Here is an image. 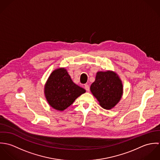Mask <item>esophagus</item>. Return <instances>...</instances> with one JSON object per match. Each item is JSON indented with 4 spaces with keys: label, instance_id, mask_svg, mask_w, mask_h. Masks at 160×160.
Wrapping results in <instances>:
<instances>
[{
    "label": "esophagus",
    "instance_id": "34e87169",
    "mask_svg": "<svg viewBox=\"0 0 160 160\" xmlns=\"http://www.w3.org/2000/svg\"><path fill=\"white\" fill-rule=\"evenodd\" d=\"M84 88L88 92L89 91V90H90V88H89V86L88 84H86L85 86H84Z\"/></svg>",
    "mask_w": 160,
    "mask_h": 160
}]
</instances>
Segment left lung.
Returning <instances> with one entry per match:
<instances>
[{"label": "left lung", "mask_w": 160, "mask_h": 160, "mask_svg": "<svg viewBox=\"0 0 160 160\" xmlns=\"http://www.w3.org/2000/svg\"><path fill=\"white\" fill-rule=\"evenodd\" d=\"M90 89L99 105L105 110L114 108L123 94V86L120 78L110 70L98 71Z\"/></svg>", "instance_id": "1"}]
</instances>
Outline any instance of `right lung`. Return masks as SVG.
Instances as JSON below:
<instances>
[{
	"mask_svg": "<svg viewBox=\"0 0 160 160\" xmlns=\"http://www.w3.org/2000/svg\"><path fill=\"white\" fill-rule=\"evenodd\" d=\"M86 90L73 82L65 68L52 72L44 86V95L48 103L53 109L63 111Z\"/></svg>",
	"mask_w": 160,
	"mask_h": 160,
	"instance_id": "add662e5",
	"label": "right lung"
}]
</instances>
